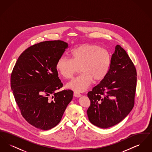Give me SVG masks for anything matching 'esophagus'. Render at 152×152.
<instances>
[{
    "mask_svg": "<svg viewBox=\"0 0 152 152\" xmlns=\"http://www.w3.org/2000/svg\"><path fill=\"white\" fill-rule=\"evenodd\" d=\"M73 96L75 97H81V94H79L78 92H74Z\"/></svg>",
    "mask_w": 152,
    "mask_h": 152,
    "instance_id": "1",
    "label": "esophagus"
}]
</instances>
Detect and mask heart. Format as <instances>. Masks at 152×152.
Listing matches in <instances>:
<instances>
[{
  "mask_svg": "<svg viewBox=\"0 0 152 152\" xmlns=\"http://www.w3.org/2000/svg\"><path fill=\"white\" fill-rule=\"evenodd\" d=\"M71 59L61 57L56 68L65 79H69L80 68L79 76L66 84V87L83 92L90 87L93 80L99 82L108 74L111 64V56L107 50L95 44H84L71 51Z\"/></svg>",
  "mask_w": 152,
  "mask_h": 152,
  "instance_id": "heart-1",
  "label": "heart"
}]
</instances>
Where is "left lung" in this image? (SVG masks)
<instances>
[{
  "label": "left lung",
  "instance_id": "1",
  "mask_svg": "<svg viewBox=\"0 0 152 152\" xmlns=\"http://www.w3.org/2000/svg\"><path fill=\"white\" fill-rule=\"evenodd\" d=\"M136 83L134 65L117 45L108 74L87 94L91 101L87 111L89 121L104 129L120 123L133 108Z\"/></svg>",
  "mask_w": 152,
  "mask_h": 152
}]
</instances>
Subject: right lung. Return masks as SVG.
<instances>
[{"instance_id": "obj_1", "label": "right lung", "mask_w": 152, "mask_h": 152, "mask_svg": "<svg viewBox=\"0 0 152 152\" xmlns=\"http://www.w3.org/2000/svg\"><path fill=\"white\" fill-rule=\"evenodd\" d=\"M61 40L45 41L29 47L18 58L11 76V87L25 120L36 128L51 129L61 120L73 99L63 87L56 65L68 48Z\"/></svg>"}]
</instances>
